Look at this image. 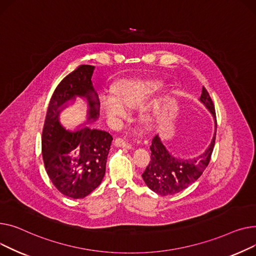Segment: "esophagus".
Returning a JSON list of instances; mask_svg holds the SVG:
<instances>
[{
	"instance_id": "1",
	"label": "esophagus",
	"mask_w": 256,
	"mask_h": 256,
	"mask_svg": "<svg viewBox=\"0 0 256 256\" xmlns=\"http://www.w3.org/2000/svg\"><path fill=\"white\" fill-rule=\"evenodd\" d=\"M114 144H116V146H118V148H128V150L133 148V146H132V144H128L125 140H123V138H116V140H114Z\"/></svg>"
}]
</instances>
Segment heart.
Returning a JSON list of instances; mask_svg holds the SVG:
<instances>
[{"label":"heart","instance_id":"b5f03b06","mask_svg":"<svg viewBox=\"0 0 256 256\" xmlns=\"http://www.w3.org/2000/svg\"><path fill=\"white\" fill-rule=\"evenodd\" d=\"M162 84L159 82H131L122 86L118 90V98L108 95L105 96L102 106L105 114L108 118H121L126 114V108H136L144 105L150 98L158 93ZM144 121L146 124L153 123V118L146 116Z\"/></svg>","mask_w":256,"mask_h":256}]
</instances>
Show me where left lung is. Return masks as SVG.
Masks as SVG:
<instances>
[{
  "mask_svg": "<svg viewBox=\"0 0 256 256\" xmlns=\"http://www.w3.org/2000/svg\"><path fill=\"white\" fill-rule=\"evenodd\" d=\"M200 102L211 112L215 121L213 138L206 151L194 158L183 159L174 156L164 146L159 134L152 140L151 161L142 174L146 185L155 193L165 196L186 189L202 174L211 159L216 138V114L213 101L204 86H202Z\"/></svg>",
  "mask_w": 256,
  "mask_h": 256,
  "instance_id": "left-lung-1",
  "label": "left lung"
}]
</instances>
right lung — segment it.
Segmentation results:
<instances>
[{
  "instance_id": "1",
  "label": "right lung",
  "mask_w": 256,
  "mask_h": 256,
  "mask_svg": "<svg viewBox=\"0 0 256 256\" xmlns=\"http://www.w3.org/2000/svg\"><path fill=\"white\" fill-rule=\"evenodd\" d=\"M95 67L80 66L58 84L52 96L42 132L45 170L54 187L68 198H84L102 182L112 135L88 126L99 118L100 102L92 84ZM78 98L87 103V122L67 130L59 114Z\"/></svg>"
}]
</instances>
